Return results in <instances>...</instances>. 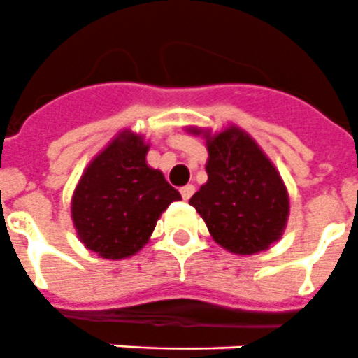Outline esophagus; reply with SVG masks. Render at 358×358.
I'll list each match as a JSON object with an SVG mask.
<instances>
[{
	"mask_svg": "<svg viewBox=\"0 0 358 358\" xmlns=\"http://www.w3.org/2000/svg\"><path fill=\"white\" fill-rule=\"evenodd\" d=\"M193 193H194V185H184V187L180 189V194H182V198H184V200H189V198L193 196Z\"/></svg>",
	"mask_w": 358,
	"mask_h": 358,
	"instance_id": "1",
	"label": "esophagus"
}]
</instances>
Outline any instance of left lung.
Wrapping results in <instances>:
<instances>
[{
  "label": "left lung",
  "mask_w": 358,
  "mask_h": 358,
  "mask_svg": "<svg viewBox=\"0 0 358 358\" xmlns=\"http://www.w3.org/2000/svg\"><path fill=\"white\" fill-rule=\"evenodd\" d=\"M207 184L189 203L200 213L213 238L236 255L267 249L282 236L289 198L260 147L236 127L207 142Z\"/></svg>",
  "instance_id": "left-lung-1"
}]
</instances>
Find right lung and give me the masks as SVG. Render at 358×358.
<instances>
[{"label": "right lung", "mask_w": 358, "mask_h": 358, "mask_svg": "<svg viewBox=\"0 0 358 358\" xmlns=\"http://www.w3.org/2000/svg\"><path fill=\"white\" fill-rule=\"evenodd\" d=\"M145 155L142 136L123 133L91 162L74 191L78 236L100 257L118 260L140 251L162 213L182 200Z\"/></svg>", "instance_id": "add662e5"}]
</instances>
